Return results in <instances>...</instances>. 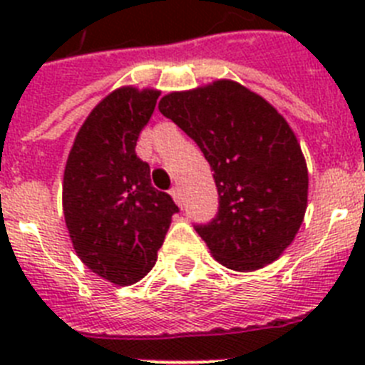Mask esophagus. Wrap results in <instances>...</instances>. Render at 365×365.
<instances>
[{"instance_id":"esophagus-1","label":"esophagus","mask_w":365,"mask_h":365,"mask_svg":"<svg viewBox=\"0 0 365 365\" xmlns=\"http://www.w3.org/2000/svg\"><path fill=\"white\" fill-rule=\"evenodd\" d=\"M170 195H172L173 201H175L177 205L182 206V193H180V188H179V186H173V188L170 190Z\"/></svg>"}]
</instances>
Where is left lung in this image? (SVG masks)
Masks as SVG:
<instances>
[{
    "instance_id": "left-lung-1",
    "label": "left lung",
    "mask_w": 365,
    "mask_h": 365,
    "mask_svg": "<svg viewBox=\"0 0 365 365\" xmlns=\"http://www.w3.org/2000/svg\"><path fill=\"white\" fill-rule=\"evenodd\" d=\"M159 109L214 172L219 212L195 227L214 259L237 272L278 259L302 227L309 193L305 157L278 109L234 80L173 91Z\"/></svg>"
}]
</instances>
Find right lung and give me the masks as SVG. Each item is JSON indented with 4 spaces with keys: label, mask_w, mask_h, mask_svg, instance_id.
Wrapping results in <instances>:
<instances>
[{
    "label": "right lung",
    "mask_w": 365,
    "mask_h": 365,
    "mask_svg": "<svg viewBox=\"0 0 365 365\" xmlns=\"http://www.w3.org/2000/svg\"><path fill=\"white\" fill-rule=\"evenodd\" d=\"M160 91L124 86L93 108L76 133L63 172V217L83 265L113 285H133L157 261L179 212L151 186L135 153Z\"/></svg>",
    "instance_id": "right-lung-1"
}]
</instances>
